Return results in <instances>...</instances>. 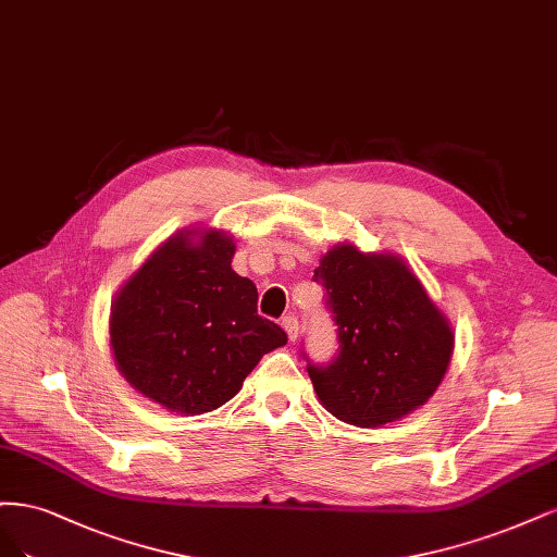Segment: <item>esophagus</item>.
Listing matches in <instances>:
<instances>
[{"mask_svg":"<svg viewBox=\"0 0 557 557\" xmlns=\"http://www.w3.org/2000/svg\"><path fill=\"white\" fill-rule=\"evenodd\" d=\"M282 329L286 331V335H289L292 343H296V339H298V331H300L298 319H296V317H284V319H282Z\"/></svg>","mask_w":557,"mask_h":557,"instance_id":"esophagus-1","label":"esophagus"}]
</instances>
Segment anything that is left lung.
Listing matches in <instances>:
<instances>
[{
  "label": "left lung",
  "instance_id": "8db88e82",
  "mask_svg": "<svg viewBox=\"0 0 557 557\" xmlns=\"http://www.w3.org/2000/svg\"><path fill=\"white\" fill-rule=\"evenodd\" d=\"M337 326V356L308 366L319 403L339 421L374 428L419 409L442 384L454 331L396 255L339 243L314 271Z\"/></svg>",
  "mask_w": 557,
  "mask_h": 557
}]
</instances>
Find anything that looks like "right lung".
Instances as JSON below:
<instances>
[{
    "mask_svg": "<svg viewBox=\"0 0 557 557\" xmlns=\"http://www.w3.org/2000/svg\"><path fill=\"white\" fill-rule=\"evenodd\" d=\"M218 228L177 231L124 282L111 305L115 366L143 396L185 417L228 403L286 333L257 314L252 280L231 268Z\"/></svg>",
    "mask_w": 557,
    "mask_h": 557,
    "instance_id": "add662e5",
    "label": "right lung"
}]
</instances>
